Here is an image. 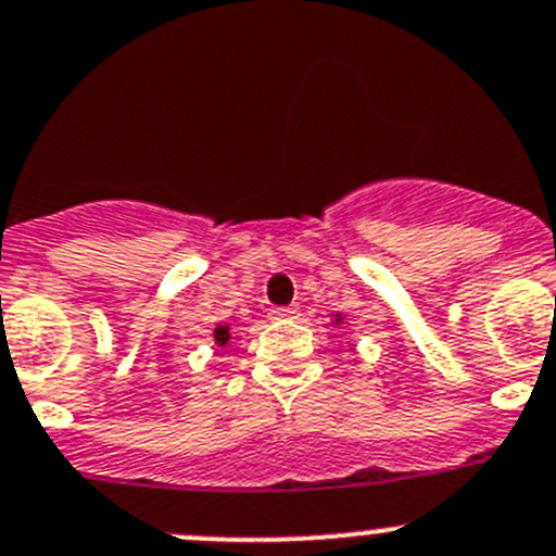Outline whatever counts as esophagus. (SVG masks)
<instances>
[{"mask_svg":"<svg viewBox=\"0 0 556 556\" xmlns=\"http://www.w3.org/2000/svg\"><path fill=\"white\" fill-rule=\"evenodd\" d=\"M296 313H300V307H296V305H289V307H273V311H270V318H276V321H283V318H296Z\"/></svg>","mask_w":556,"mask_h":556,"instance_id":"obj_1","label":"esophagus"}]
</instances>
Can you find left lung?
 <instances>
[{
  "label": "left lung",
  "instance_id": "left-lung-1",
  "mask_svg": "<svg viewBox=\"0 0 556 556\" xmlns=\"http://www.w3.org/2000/svg\"><path fill=\"white\" fill-rule=\"evenodd\" d=\"M334 321H338V324H340V316H338V318H334Z\"/></svg>",
  "mask_w": 556,
  "mask_h": 556
}]
</instances>
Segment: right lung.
<instances>
[{
    "label": "right lung",
    "instance_id": "right-lung-1",
    "mask_svg": "<svg viewBox=\"0 0 556 556\" xmlns=\"http://www.w3.org/2000/svg\"><path fill=\"white\" fill-rule=\"evenodd\" d=\"M213 338H216L218 345H227V340H229V327H216V332H213Z\"/></svg>",
    "mask_w": 556,
    "mask_h": 556
}]
</instances>
